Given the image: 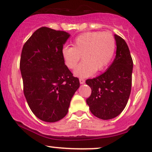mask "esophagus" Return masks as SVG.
<instances>
[{
    "label": "esophagus",
    "mask_w": 152,
    "mask_h": 152,
    "mask_svg": "<svg viewBox=\"0 0 152 152\" xmlns=\"http://www.w3.org/2000/svg\"><path fill=\"white\" fill-rule=\"evenodd\" d=\"M79 82L81 84H83L85 83V80H84L83 78H79Z\"/></svg>",
    "instance_id": "34e87169"
}]
</instances>
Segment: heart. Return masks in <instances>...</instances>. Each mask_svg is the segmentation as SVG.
Wrapping results in <instances>:
<instances>
[{"label": "heart", "instance_id": "obj_1", "mask_svg": "<svg viewBox=\"0 0 152 152\" xmlns=\"http://www.w3.org/2000/svg\"><path fill=\"white\" fill-rule=\"evenodd\" d=\"M115 50V39L108 32H88L75 38L73 47H64L61 55L65 65L74 69L83 58L74 71L76 76L88 77L100 71L110 62Z\"/></svg>", "mask_w": 152, "mask_h": 152}]
</instances>
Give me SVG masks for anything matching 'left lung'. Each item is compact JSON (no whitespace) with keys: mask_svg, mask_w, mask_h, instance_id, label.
Listing matches in <instances>:
<instances>
[{"mask_svg":"<svg viewBox=\"0 0 152 152\" xmlns=\"http://www.w3.org/2000/svg\"><path fill=\"white\" fill-rule=\"evenodd\" d=\"M115 39L117 51L112 64L103 74L86 81L91 88L86 103L92 114L102 120L119 115L125 109L131 92L132 58L125 40L117 34Z\"/></svg>","mask_w":152,"mask_h":152,"instance_id":"obj_1","label":"left lung"}]
</instances>
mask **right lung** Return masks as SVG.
<instances>
[{"instance_id": "obj_1", "label": "right lung", "mask_w": 152, "mask_h": 152, "mask_svg": "<svg viewBox=\"0 0 152 152\" xmlns=\"http://www.w3.org/2000/svg\"><path fill=\"white\" fill-rule=\"evenodd\" d=\"M69 36L64 31L42 27L23 47L20 69L24 95L32 112L42 121L54 122L64 118L80 86L61 55Z\"/></svg>"}]
</instances>
